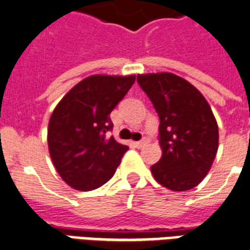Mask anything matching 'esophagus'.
<instances>
[{
  "instance_id": "obj_1",
  "label": "esophagus",
  "mask_w": 250,
  "mask_h": 250,
  "mask_svg": "<svg viewBox=\"0 0 250 250\" xmlns=\"http://www.w3.org/2000/svg\"><path fill=\"white\" fill-rule=\"evenodd\" d=\"M148 143H149V139H148V138H144V139H143V140H140V142H136V143H135V146H138V148H142V146H146Z\"/></svg>"
}]
</instances>
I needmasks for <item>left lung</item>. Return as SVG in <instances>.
Instances as JSON below:
<instances>
[{
	"label": "left lung",
	"mask_w": 250,
	"mask_h": 250,
	"mask_svg": "<svg viewBox=\"0 0 250 250\" xmlns=\"http://www.w3.org/2000/svg\"><path fill=\"white\" fill-rule=\"evenodd\" d=\"M160 118L163 156L150 167L155 180L173 191L195 188L207 176L219 146V128L208 102L177 74H138Z\"/></svg>",
	"instance_id": "1"
}]
</instances>
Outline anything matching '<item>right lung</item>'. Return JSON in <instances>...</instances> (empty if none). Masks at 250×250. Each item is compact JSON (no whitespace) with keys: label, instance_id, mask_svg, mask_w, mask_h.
I'll list each match as a JSON object with an SVG mask.
<instances>
[{"label":"right lung","instance_id":"right-lung-1","mask_svg":"<svg viewBox=\"0 0 250 250\" xmlns=\"http://www.w3.org/2000/svg\"><path fill=\"white\" fill-rule=\"evenodd\" d=\"M133 83V74L89 76L55 107L47 133L49 155L70 188L89 191L114 176L128 146L107 136L112 129L110 112Z\"/></svg>","mask_w":250,"mask_h":250}]
</instances>
